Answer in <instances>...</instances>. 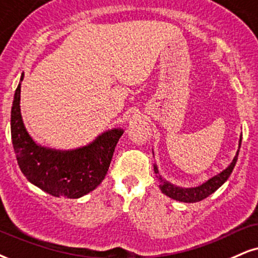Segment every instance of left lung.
<instances>
[{
  "label": "left lung",
  "mask_w": 258,
  "mask_h": 258,
  "mask_svg": "<svg viewBox=\"0 0 258 258\" xmlns=\"http://www.w3.org/2000/svg\"><path fill=\"white\" fill-rule=\"evenodd\" d=\"M240 144H241V139L239 141V148H240ZM238 154H239V152H237L236 157H234L231 165L226 168V170L222 171V172L219 173L218 176L213 177L209 180H207V182L205 184H202V185L197 187H191V189H183V187L174 186L172 184L165 182V180L161 179V177L159 176V187H160V190L165 194V195H167L168 197H171V199L173 200H177V201L187 202V203L202 201L203 199L208 197L211 194L214 192L215 190L219 189L222 184L226 182L227 178L230 177L232 171H233L234 165L237 163ZM154 171L155 173H158V168L155 165H154Z\"/></svg>",
  "instance_id": "left-lung-1"
}]
</instances>
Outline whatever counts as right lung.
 <instances>
[{
	"instance_id": "1",
	"label": "right lung",
	"mask_w": 258,
	"mask_h": 258,
	"mask_svg": "<svg viewBox=\"0 0 258 258\" xmlns=\"http://www.w3.org/2000/svg\"><path fill=\"white\" fill-rule=\"evenodd\" d=\"M20 85L13 101L11 133L21 172L32 184L56 197L79 199L94 190L106 176L123 130H110L91 145L71 152L40 147L34 144L22 123Z\"/></svg>"
}]
</instances>
